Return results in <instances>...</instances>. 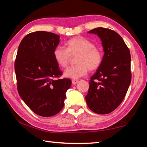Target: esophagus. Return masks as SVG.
Here are the masks:
<instances>
[{
    "mask_svg": "<svg viewBox=\"0 0 147 147\" xmlns=\"http://www.w3.org/2000/svg\"><path fill=\"white\" fill-rule=\"evenodd\" d=\"M78 82V80H72V84H73V85H75Z\"/></svg>",
    "mask_w": 147,
    "mask_h": 147,
    "instance_id": "obj_1",
    "label": "esophagus"
}]
</instances>
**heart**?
Segmentation results:
<instances>
[{
    "label": "heart",
    "instance_id": "1",
    "mask_svg": "<svg viewBox=\"0 0 147 147\" xmlns=\"http://www.w3.org/2000/svg\"><path fill=\"white\" fill-rule=\"evenodd\" d=\"M77 55L75 63L69 68L65 75L71 78H78L85 76L88 71H94L101 66L103 61L104 54L99 47L84 37H74L65 43V49L57 47L54 50L53 56L57 64L61 68L68 67L71 56Z\"/></svg>",
    "mask_w": 147,
    "mask_h": 147
}]
</instances>
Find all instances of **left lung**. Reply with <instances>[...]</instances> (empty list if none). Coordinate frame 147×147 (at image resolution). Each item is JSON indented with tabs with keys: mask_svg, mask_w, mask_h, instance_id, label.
I'll list each match as a JSON object with an SVG mask.
<instances>
[{
	"mask_svg": "<svg viewBox=\"0 0 147 147\" xmlns=\"http://www.w3.org/2000/svg\"><path fill=\"white\" fill-rule=\"evenodd\" d=\"M104 47L101 66L91 77L86 100L89 108L98 114H108L123 102L131 79L130 50L123 38L109 28H94Z\"/></svg>",
	"mask_w": 147,
	"mask_h": 147,
	"instance_id": "1",
	"label": "left lung"
}]
</instances>
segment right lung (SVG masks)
I'll return each mask as SVG.
<instances>
[{
	"instance_id": "right-lung-1",
	"label": "right lung",
	"mask_w": 147,
	"mask_h": 147,
	"mask_svg": "<svg viewBox=\"0 0 147 147\" xmlns=\"http://www.w3.org/2000/svg\"><path fill=\"white\" fill-rule=\"evenodd\" d=\"M59 43V35L32 32L22 39L15 60L20 96L31 110L45 117L61 110L71 86L70 79L59 78L63 73L53 56Z\"/></svg>"
}]
</instances>
